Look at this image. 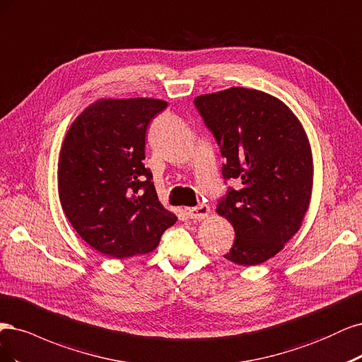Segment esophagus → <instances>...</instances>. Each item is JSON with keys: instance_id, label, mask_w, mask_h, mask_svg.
Masks as SVG:
<instances>
[{"instance_id": "esophagus-1", "label": "esophagus", "mask_w": 362, "mask_h": 362, "mask_svg": "<svg viewBox=\"0 0 362 362\" xmlns=\"http://www.w3.org/2000/svg\"><path fill=\"white\" fill-rule=\"evenodd\" d=\"M209 212H211V209H209L207 204H198L195 207H189L188 211H186V214H188V216L194 221H202L204 219Z\"/></svg>"}]
</instances>
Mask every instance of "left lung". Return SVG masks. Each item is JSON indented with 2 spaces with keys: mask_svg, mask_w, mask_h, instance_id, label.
Instances as JSON below:
<instances>
[{
  "mask_svg": "<svg viewBox=\"0 0 362 362\" xmlns=\"http://www.w3.org/2000/svg\"><path fill=\"white\" fill-rule=\"evenodd\" d=\"M226 159L223 177L240 179L216 212L235 228L224 257L254 266L272 259L300 228L313 189L307 134L284 102L260 90L231 87L194 99Z\"/></svg>",
  "mask_w": 362,
  "mask_h": 362,
  "instance_id": "8db88e82",
  "label": "left lung"
}]
</instances>
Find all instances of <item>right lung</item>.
<instances>
[{"label": "right lung", "instance_id": "add662e5", "mask_svg": "<svg viewBox=\"0 0 362 362\" xmlns=\"http://www.w3.org/2000/svg\"><path fill=\"white\" fill-rule=\"evenodd\" d=\"M167 102L99 99L69 127L58 158V195L75 231L115 259L153 251L177 216L160 204L144 165L147 127Z\"/></svg>", "mask_w": 362, "mask_h": 362}]
</instances>
